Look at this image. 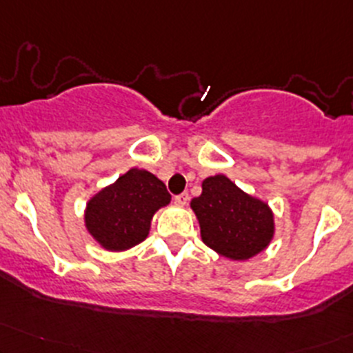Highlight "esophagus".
<instances>
[{
    "label": "esophagus",
    "mask_w": 353,
    "mask_h": 353,
    "mask_svg": "<svg viewBox=\"0 0 353 353\" xmlns=\"http://www.w3.org/2000/svg\"><path fill=\"white\" fill-rule=\"evenodd\" d=\"M188 201H189L188 192H183V194L174 197V203H176L177 206H185V204H188Z\"/></svg>",
    "instance_id": "obj_1"
}]
</instances>
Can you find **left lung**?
I'll return each instance as SVG.
<instances>
[{
	"label": "left lung",
	"instance_id": "8db88e82",
	"mask_svg": "<svg viewBox=\"0 0 353 353\" xmlns=\"http://www.w3.org/2000/svg\"><path fill=\"white\" fill-rule=\"evenodd\" d=\"M191 209L204 245L233 261L256 256L274 238L270 204L248 194L224 174L203 181V192L191 201Z\"/></svg>",
	"mask_w": 353,
	"mask_h": 353
}]
</instances>
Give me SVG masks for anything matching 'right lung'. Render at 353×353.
<instances>
[{"mask_svg":"<svg viewBox=\"0 0 353 353\" xmlns=\"http://www.w3.org/2000/svg\"><path fill=\"white\" fill-rule=\"evenodd\" d=\"M169 203L170 194L159 177L132 168L87 201L83 223L97 245L120 253L144 241L154 214Z\"/></svg>","mask_w":353,"mask_h":353,"instance_id":"1","label":"right lung"}]
</instances>
